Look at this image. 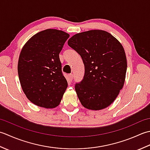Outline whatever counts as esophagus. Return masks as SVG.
<instances>
[{
  "instance_id": "obj_1",
  "label": "esophagus",
  "mask_w": 150,
  "mask_h": 150,
  "mask_svg": "<svg viewBox=\"0 0 150 150\" xmlns=\"http://www.w3.org/2000/svg\"><path fill=\"white\" fill-rule=\"evenodd\" d=\"M73 78H74V76H73V74H69V79L70 81H72Z\"/></svg>"
}]
</instances>
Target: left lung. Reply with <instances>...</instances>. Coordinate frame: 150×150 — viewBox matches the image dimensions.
Wrapping results in <instances>:
<instances>
[{
	"mask_svg": "<svg viewBox=\"0 0 150 150\" xmlns=\"http://www.w3.org/2000/svg\"><path fill=\"white\" fill-rule=\"evenodd\" d=\"M68 45L80 55L85 66L83 79L75 84L82 105L100 110L111 105L124 86L127 71L120 42L108 32L94 30L73 35Z\"/></svg>",
	"mask_w": 150,
	"mask_h": 150,
	"instance_id": "obj_1",
	"label": "left lung"
}]
</instances>
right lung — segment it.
<instances>
[{
  "label": "right lung",
  "instance_id": "1",
  "mask_svg": "<svg viewBox=\"0 0 150 150\" xmlns=\"http://www.w3.org/2000/svg\"><path fill=\"white\" fill-rule=\"evenodd\" d=\"M69 34L56 29L36 33L24 45L18 62V74L23 92L30 102L45 108L59 104L67 79L59 54Z\"/></svg>",
  "mask_w": 150,
  "mask_h": 150
}]
</instances>
